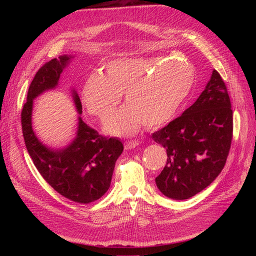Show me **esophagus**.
<instances>
[{
  "label": "esophagus",
  "instance_id": "esophagus-1",
  "mask_svg": "<svg viewBox=\"0 0 256 256\" xmlns=\"http://www.w3.org/2000/svg\"><path fill=\"white\" fill-rule=\"evenodd\" d=\"M138 145H139V142L137 140H130L124 143L126 150H132V148H135V147H137Z\"/></svg>",
  "mask_w": 256,
  "mask_h": 256
}]
</instances>
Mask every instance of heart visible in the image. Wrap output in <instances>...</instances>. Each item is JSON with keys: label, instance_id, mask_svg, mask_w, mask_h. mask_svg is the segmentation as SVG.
Returning a JSON list of instances; mask_svg holds the SVG:
<instances>
[{"label": "heart", "instance_id": "1", "mask_svg": "<svg viewBox=\"0 0 256 256\" xmlns=\"http://www.w3.org/2000/svg\"><path fill=\"white\" fill-rule=\"evenodd\" d=\"M195 70L186 60L122 58L108 63L104 72L91 74L82 88L87 111L104 120L120 102L126 104L104 124L115 136H134L144 124L154 128L176 116L193 87Z\"/></svg>", "mask_w": 256, "mask_h": 256}]
</instances>
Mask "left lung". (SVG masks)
Wrapping results in <instances>:
<instances>
[{"label":"left lung","mask_w":256,"mask_h":256,"mask_svg":"<svg viewBox=\"0 0 256 256\" xmlns=\"http://www.w3.org/2000/svg\"><path fill=\"white\" fill-rule=\"evenodd\" d=\"M232 110L220 74L210 80L197 100L152 140L167 152V162L156 178L165 196L188 199L210 186L221 173L232 140Z\"/></svg>","instance_id":"left-lung-1"}]
</instances>
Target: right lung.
Masks as SVG:
<instances>
[{
	"instance_id": "right-lung-1",
	"label": "right lung",
	"mask_w": 256,
	"mask_h": 256,
	"mask_svg": "<svg viewBox=\"0 0 256 256\" xmlns=\"http://www.w3.org/2000/svg\"><path fill=\"white\" fill-rule=\"evenodd\" d=\"M72 58L60 56L36 72L22 111V128L26 150L46 182L65 198L85 204L100 199L109 190L115 163L124 152L122 142L100 135L80 116L76 138L62 150H52L40 142L32 128L33 100L42 92L57 87L61 72ZM72 98L78 113L82 114V104L74 90Z\"/></svg>"
}]
</instances>
